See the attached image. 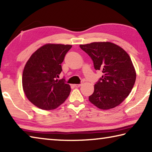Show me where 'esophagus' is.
I'll use <instances>...</instances> for the list:
<instances>
[{
	"mask_svg": "<svg viewBox=\"0 0 152 152\" xmlns=\"http://www.w3.org/2000/svg\"><path fill=\"white\" fill-rule=\"evenodd\" d=\"M82 86V84H74V86L77 87V88H78V87L81 86Z\"/></svg>",
	"mask_w": 152,
	"mask_h": 152,
	"instance_id": "1",
	"label": "esophagus"
}]
</instances>
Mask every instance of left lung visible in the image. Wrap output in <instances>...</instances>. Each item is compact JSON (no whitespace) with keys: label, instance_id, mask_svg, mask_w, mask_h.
Masks as SVG:
<instances>
[{"label":"left lung","instance_id":"1","mask_svg":"<svg viewBox=\"0 0 152 152\" xmlns=\"http://www.w3.org/2000/svg\"><path fill=\"white\" fill-rule=\"evenodd\" d=\"M93 61L94 69L103 73L94 85L89 101L100 109L119 105L134 86L136 72L128 53L115 43L93 42L80 45Z\"/></svg>","mask_w":152,"mask_h":152}]
</instances>
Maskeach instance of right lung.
<instances>
[{"mask_svg": "<svg viewBox=\"0 0 152 152\" xmlns=\"http://www.w3.org/2000/svg\"><path fill=\"white\" fill-rule=\"evenodd\" d=\"M71 45L48 43L35 51L25 64L22 76L23 88L29 101L39 109H54L70 93L65 79L57 78Z\"/></svg>", "mask_w": 152, "mask_h": 152, "instance_id": "add662e5", "label": "right lung"}]
</instances>
